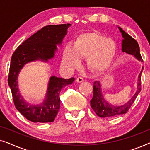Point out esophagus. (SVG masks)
Here are the masks:
<instances>
[{"label": "esophagus", "instance_id": "1", "mask_svg": "<svg viewBox=\"0 0 150 150\" xmlns=\"http://www.w3.org/2000/svg\"><path fill=\"white\" fill-rule=\"evenodd\" d=\"M76 81L78 82V83H82V82L84 81V79H83V78H82V77H78L76 79Z\"/></svg>", "mask_w": 150, "mask_h": 150}]
</instances>
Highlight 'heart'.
<instances>
[{"label":"heart","instance_id":"heart-1","mask_svg":"<svg viewBox=\"0 0 150 150\" xmlns=\"http://www.w3.org/2000/svg\"><path fill=\"white\" fill-rule=\"evenodd\" d=\"M113 41L96 32L80 35L74 44L67 43L62 54L61 64L65 69L73 70L79 67L83 58L88 57V65L93 70L102 71L110 66L116 54Z\"/></svg>","mask_w":150,"mask_h":150}]
</instances>
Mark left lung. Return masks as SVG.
Instances as JSON below:
<instances>
[{
	"label": "left lung",
	"mask_w": 150,
	"mask_h": 150,
	"mask_svg": "<svg viewBox=\"0 0 150 150\" xmlns=\"http://www.w3.org/2000/svg\"><path fill=\"white\" fill-rule=\"evenodd\" d=\"M119 30L122 33L123 40L122 42V50L124 52L133 55L137 60L143 62L142 57L140 54V48L138 43L134 38H132L128 33H126L122 28L118 27ZM143 67H142L141 71L138 76L137 90L134 96L131 99L122 105H113L109 103L104 98L102 91V86L100 82L96 81L93 83V96L90 102L91 106L98 116L100 117H111L117 115H120L126 113L127 111L132 106L137 96L140 93L141 89V74H142Z\"/></svg>",
	"instance_id": "1"
}]
</instances>
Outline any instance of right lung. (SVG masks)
<instances>
[{
  "label": "right lung",
  "instance_id": "obj_1",
  "mask_svg": "<svg viewBox=\"0 0 150 150\" xmlns=\"http://www.w3.org/2000/svg\"><path fill=\"white\" fill-rule=\"evenodd\" d=\"M70 24L48 25L28 38L18 47L11 57L8 84L17 110L28 120L34 123L54 122L60 108L61 90L71 85L74 78L65 79L52 76L49 79L44 100L40 104L26 102L18 88V78L26 63L35 61L48 62L54 57L57 45H61Z\"/></svg>",
  "mask_w": 150,
  "mask_h": 150
}]
</instances>
